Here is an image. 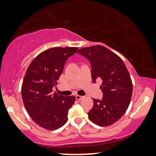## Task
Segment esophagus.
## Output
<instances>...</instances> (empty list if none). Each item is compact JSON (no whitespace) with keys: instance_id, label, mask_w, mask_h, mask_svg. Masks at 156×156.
<instances>
[{"instance_id":"1","label":"esophagus","mask_w":156,"mask_h":156,"mask_svg":"<svg viewBox=\"0 0 156 156\" xmlns=\"http://www.w3.org/2000/svg\"><path fill=\"white\" fill-rule=\"evenodd\" d=\"M84 98V97L83 96H80V95H76V99L77 100H82Z\"/></svg>"}]
</instances>
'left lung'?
Here are the masks:
<instances>
[{
    "label": "left lung",
    "instance_id": "1",
    "mask_svg": "<svg viewBox=\"0 0 156 156\" xmlns=\"http://www.w3.org/2000/svg\"><path fill=\"white\" fill-rule=\"evenodd\" d=\"M77 53L90 62L93 82L103 81L100 87L103 97L93 99L89 118L100 126L112 125L123 116L131 101L133 84L129 71L118 55L102 45L82 48Z\"/></svg>",
    "mask_w": 156,
    "mask_h": 156
}]
</instances>
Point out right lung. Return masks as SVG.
<instances>
[{"label": "right lung", "instance_id": "1", "mask_svg": "<svg viewBox=\"0 0 156 156\" xmlns=\"http://www.w3.org/2000/svg\"><path fill=\"white\" fill-rule=\"evenodd\" d=\"M77 48H53L38 55L27 68L21 93L23 104L32 119L40 127L56 130L66 123L74 96L52 93L66 61Z\"/></svg>", "mask_w": 156, "mask_h": 156}]
</instances>
